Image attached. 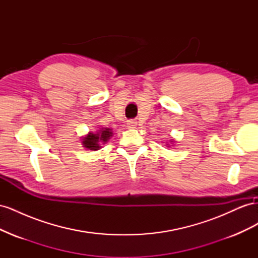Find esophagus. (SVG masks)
Segmentation results:
<instances>
[{"mask_svg": "<svg viewBox=\"0 0 258 258\" xmlns=\"http://www.w3.org/2000/svg\"><path fill=\"white\" fill-rule=\"evenodd\" d=\"M127 126H128V128H136V126H137V120H135V119L128 120V121H127Z\"/></svg>", "mask_w": 258, "mask_h": 258, "instance_id": "obj_1", "label": "esophagus"}]
</instances>
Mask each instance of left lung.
<instances>
[{"mask_svg":"<svg viewBox=\"0 0 258 258\" xmlns=\"http://www.w3.org/2000/svg\"><path fill=\"white\" fill-rule=\"evenodd\" d=\"M171 142H172V141H171ZM168 145H169V144H168ZM169 146H170V145H169Z\"/></svg>","mask_w":258,"mask_h":258,"instance_id":"8db88e82","label":"left lung"}]
</instances>
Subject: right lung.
I'll use <instances>...</instances> for the list:
<instances>
[{"mask_svg":"<svg viewBox=\"0 0 258 258\" xmlns=\"http://www.w3.org/2000/svg\"><path fill=\"white\" fill-rule=\"evenodd\" d=\"M113 136V131L110 128H101L98 130L96 134L93 132H89L87 136H85L83 138V145L84 147L87 148V150L90 151H98L100 150L101 145L105 144L108 140L111 139Z\"/></svg>","mask_w":258,"mask_h":258,"instance_id":"right-lung-1","label":"right lung"}]
</instances>
